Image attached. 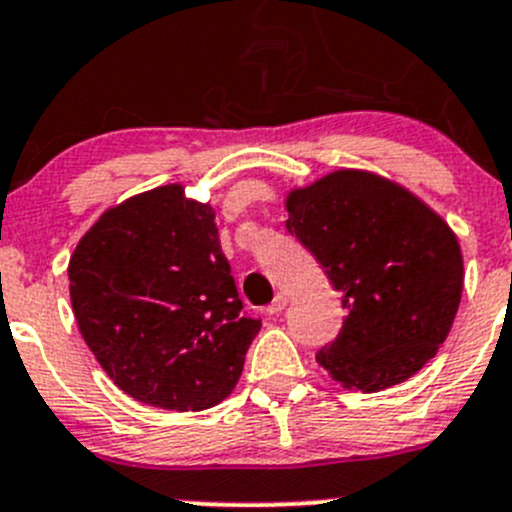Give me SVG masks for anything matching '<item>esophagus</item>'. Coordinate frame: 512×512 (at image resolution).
I'll return each mask as SVG.
<instances>
[{
  "instance_id": "obj_1",
  "label": "esophagus",
  "mask_w": 512,
  "mask_h": 512,
  "mask_svg": "<svg viewBox=\"0 0 512 512\" xmlns=\"http://www.w3.org/2000/svg\"><path fill=\"white\" fill-rule=\"evenodd\" d=\"M285 307H287V297L285 295H275V300L267 305V315H280Z\"/></svg>"
}]
</instances>
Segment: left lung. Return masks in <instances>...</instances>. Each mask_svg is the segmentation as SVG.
Masks as SVG:
<instances>
[{
  "mask_svg": "<svg viewBox=\"0 0 512 512\" xmlns=\"http://www.w3.org/2000/svg\"><path fill=\"white\" fill-rule=\"evenodd\" d=\"M287 232L325 267L347 310L317 362L347 390L413 377L448 337L463 295V255L420 197L365 170H337L287 195Z\"/></svg>",
  "mask_w": 512,
  "mask_h": 512,
  "instance_id": "obj_1",
  "label": "left lung"
}]
</instances>
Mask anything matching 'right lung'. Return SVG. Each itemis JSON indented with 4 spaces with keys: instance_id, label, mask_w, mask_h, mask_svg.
Returning <instances> with one entry per match:
<instances>
[{
    "instance_id": "1",
    "label": "right lung",
    "mask_w": 512,
    "mask_h": 512,
    "mask_svg": "<svg viewBox=\"0 0 512 512\" xmlns=\"http://www.w3.org/2000/svg\"><path fill=\"white\" fill-rule=\"evenodd\" d=\"M79 332L119 390L162 410L232 393L260 320L242 312L215 212L182 185L109 207L69 257Z\"/></svg>"
}]
</instances>
